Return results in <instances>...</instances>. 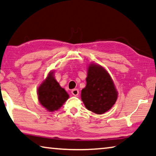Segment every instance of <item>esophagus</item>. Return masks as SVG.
<instances>
[{"label": "esophagus", "instance_id": "obj_1", "mask_svg": "<svg viewBox=\"0 0 156 156\" xmlns=\"http://www.w3.org/2000/svg\"><path fill=\"white\" fill-rule=\"evenodd\" d=\"M72 94L73 95V96H78V95L79 94V91H78V89H73V90L72 91Z\"/></svg>", "mask_w": 156, "mask_h": 156}]
</instances>
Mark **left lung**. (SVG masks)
Listing matches in <instances>:
<instances>
[{
    "mask_svg": "<svg viewBox=\"0 0 156 156\" xmlns=\"http://www.w3.org/2000/svg\"><path fill=\"white\" fill-rule=\"evenodd\" d=\"M86 81V87L81 91L85 107L96 114L109 111L118 98V91L109 73L101 65L91 63Z\"/></svg>",
    "mask_w": 156,
    "mask_h": 156,
    "instance_id": "left-lung-1",
    "label": "left lung"
}]
</instances>
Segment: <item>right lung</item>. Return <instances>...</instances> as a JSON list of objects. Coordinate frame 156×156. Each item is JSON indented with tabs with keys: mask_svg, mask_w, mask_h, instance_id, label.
<instances>
[{
	"mask_svg": "<svg viewBox=\"0 0 156 156\" xmlns=\"http://www.w3.org/2000/svg\"><path fill=\"white\" fill-rule=\"evenodd\" d=\"M54 72V71L49 72L38 88L39 102L50 112L59 109L69 97L67 92L55 79Z\"/></svg>",
	"mask_w": 156,
	"mask_h": 156,
	"instance_id": "1",
	"label": "right lung"
}]
</instances>
